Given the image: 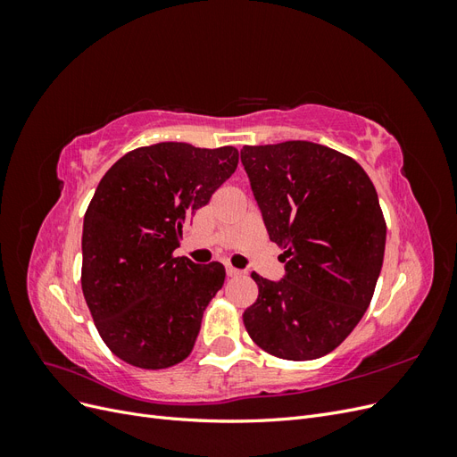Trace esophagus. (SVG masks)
<instances>
[{
	"instance_id": "esophagus-1",
	"label": "esophagus",
	"mask_w": 457,
	"mask_h": 457,
	"mask_svg": "<svg viewBox=\"0 0 457 457\" xmlns=\"http://www.w3.org/2000/svg\"><path fill=\"white\" fill-rule=\"evenodd\" d=\"M242 274V270H238V269H234V267H227V276H240Z\"/></svg>"
}]
</instances>
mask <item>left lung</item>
<instances>
[{
	"instance_id": "obj_1",
	"label": "left lung",
	"mask_w": 457,
	"mask_h": 457,
	"mask_svg": "<svg viewBox=\"0 0 457 457\" xmlns=\"http://www.w3.org/2000/svg\"><path fill=\"white\" fill-rule=\"evenodd\" d=\"M240 158L286 262L278 282L252 274L245 329L272 356L314 361L351 334L376 289L386 237L376 187L353 158L309 141L244 146Z\"/></svg>"
}]
</instances>
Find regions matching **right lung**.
<instances>
[{"label": "right lung", "mask_w": 457, "mask_h": 457, "mask_svg": "<svg viewBox=\"0 0 457 457\" xmlns=\"http://www.w3.org/2000/svg\"><path fill=\"white\" fill-rule=\"evenodd\" d=\"M238 165L234 146L158 143L121 156L84 217L81 289L96 329L123 362L170 368L192 353L225 267L173 257L183 228Z\"/></svg>", "instance_id": "1"}]
</instances>
